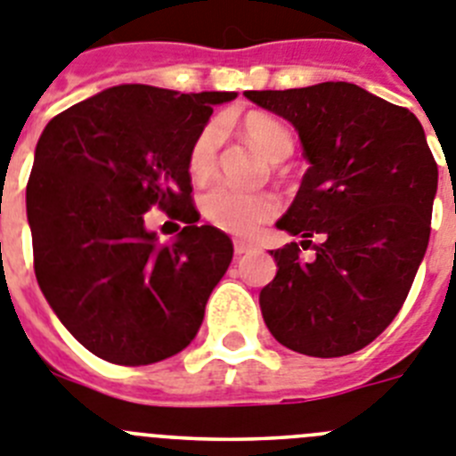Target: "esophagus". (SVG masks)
<instances>
[{
  "label": "esophagus",
  "mask_w": 456,
  "mask_h": 456,
  "mask_svg": "<svg viewBox=\"0 0 456 456\" xmlns=\"http://www.w3.org/2000/svg\"><path fill=\"white\" fill-rule=\"evenodd\" d=\"M252 249H256V245L252 243H245V240H236L233 243V252H236V256H243V254H249Z\"/></svg>",
  "instance_id": "34e87169"
}]
</instances>
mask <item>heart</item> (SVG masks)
Segmentation results:
<instances>
[{
  "label": "heart",
  "instance_id": "b5f03b06",
  "mask_svg": "<svg viewBox=\"0 0 456 456\" xmlns=\"http://www.w3.org/2000/svg\"><path fill=\"white\" fill-rule=\"evenodd\" d=\"M245 131L270 161H284L293 151V138L289 129L274 118L254 113L245 120ZM223 141V120H211L204 125L188 151V170L192 177L207 179L216 170ZM277 208L279 202L268 192L243 191L232 183H213L202 195L204 218L233 236H254L261 224L277 216Z\"/></svg>",
  "mask_w": 456,
  "mask_h": 456
}]
</instances>
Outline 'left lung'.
Returning <instances> with one entry per match:
<instances>
[{"label": "left lung", "mask_w": 456, "mask_h": 456, "mask_svg": "<svg viewBox=\"0 0 456 456\" xmlns=\"http://www.w3.org/2000/svg\"><path fill=\"white\" fill-rule=\"evenodd\" d=\"M245 97L297 131L309 170L277 223V274L258 305L270 334L299 354L346 356L391 325L429 243L438 167L411 110L347 81Z\"/></svg>", "instance_id": "obj_1"}]
</instances>
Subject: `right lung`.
Wrapping results in <instances>:
<instances>
[{"label": "right lung", "instance_id": "1", "mask_svg": "<svg viewBox=\"0 0 456 456\" xmlns=\"http://www.w3.org/2000/svg\"><path fill=\"white\" fill-rule=\"evenodd\" d=\"M232 100L122 84L40 134L27 186L36 279L65 330L100 359L147 366L198 334L233 245L198 224L188 151L213 106ZM151 206L184 223L170 244L144 227Z\"/></svg>", "mask_w": 456, "mask_h": 456}]
</instances>
